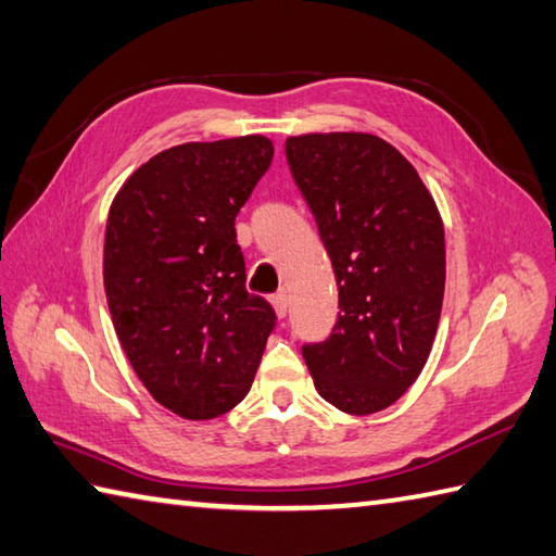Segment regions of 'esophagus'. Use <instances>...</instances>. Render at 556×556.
Here are the masks:
<instances>
[{
	"label": "esophagus",
	"instance_id": "obj_1",
	"mask_svg": "<svg viewBox=\"0 0 556 556\" xmlns=\"http://www.w3.org/2000/svg\"><path fill=\"white\" fill-rule=\"evenodd\" d=\"M270 304H274V309H276L278 316H286L288 307H290V300H288L286 292H278V294H274V298H270Z\"/></svg>",
	"mask_w": 556,
	"mask_h": 556
}]
</instances>
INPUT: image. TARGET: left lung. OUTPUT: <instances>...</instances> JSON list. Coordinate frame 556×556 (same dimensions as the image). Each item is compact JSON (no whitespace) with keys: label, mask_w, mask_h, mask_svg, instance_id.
I'll use <instances>...</instances> for the list:
<instances>
[{"label":"left lung","mask_w":556,"mask_h":556,"mask_svg":"<svg viewBox=\"0 0 556 556\" xmlns=\"http://www.w3.org/2000/svg\"><path fill=\"white\" fill-rule=\"evenodd\" d=\"M294 185L338 282V321L302 355L324 401L350 415L393 405L432 350L446 282L444 223L417 169L374 134L286 141Z\"/></svg>","instance_id":"left-lung-1"}]
</instances>
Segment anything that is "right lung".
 <instances>
[{"mask_svg": "<svg viewBox=\"0 0 556 556\" xmlns=\"http://www.w3.org/2000/svg\"><path fill=\"white\" fill-rule=\"evenodd\" d=\"M274 161L249 134L173 146L122 185L103 252L108 307L124 355L153 399L213 420L252 389L276 326L244 288L235 215Z\"/></svg>", "mask_w": 556, "mask_h": 556, "instance_id": "add662e5", "label": "right lung"}]
</instances>
